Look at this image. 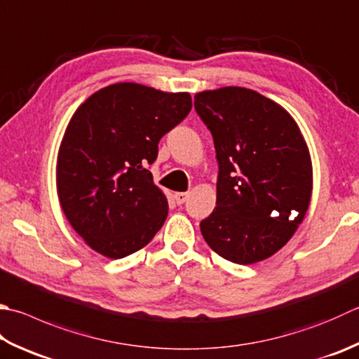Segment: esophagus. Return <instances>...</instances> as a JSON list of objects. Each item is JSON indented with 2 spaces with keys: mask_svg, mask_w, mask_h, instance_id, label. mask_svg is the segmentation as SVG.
I'll use <instances>...</instances> for the list:
<instances>
[{
  "mask_svg": "<svg viewBox=\"0 0 359 359\" xmlns=\"http://www.w3.org/2000/svg\"><path fill=\"white\" fill-rule=\"evenodd\" d=\"M187 197H189L187 192H177L175 194V201H177L178 205H182V203L187 200Z\"/></svg>",
  "mask_w": 359,
  "mask_h": 359,
  "instance_id": "esophagus-1",
  "label": "esophagus"
}]
</instances>
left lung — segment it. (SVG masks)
Returning a JSON list of instances; mask_svg holds the SVG:
<instances>
[{
    "instance_id": "1",
    "label": "left lung",
    "mask_w": 359,
    "mask_h": 359,
    "mask_svg": "<svg viewBox=\"0 0 359 359\" xmlns=\"http://www.w3.org/2000/svg\"><path fill=\"white\" fill-rule=\"evenodd\" d=\"M219 162L217 201L200 229L236 264L267 259L292 238L308 211L313 165L299 125L275 101L245 87L195 95Z\"/></svg>"
}]
</instances>
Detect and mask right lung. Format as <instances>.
<instances>
[{"label": "right lung", "mask_w": 359, "mask_h": 359, "mask_svg": "<svg viewBox=\"0 0 359 359\" xmlns=\"http://www.w3.org/2000/svg\"><path fill=\"white\" fill-rule=\"evenodd\" d=\"M191 109L187 92L118 83L73 114L57 153V195L67 220L92 250L125 258L164 225L168 203L147 167L158 158L161 137Z\"/></svg>", "instance_id": "add662e5"}]
</instances>
